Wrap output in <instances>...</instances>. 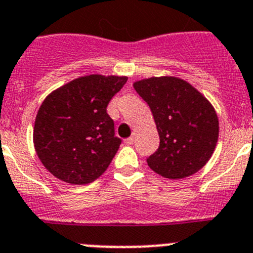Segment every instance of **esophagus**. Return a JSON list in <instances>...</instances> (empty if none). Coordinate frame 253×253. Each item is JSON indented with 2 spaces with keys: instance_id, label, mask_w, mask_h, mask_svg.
Returning a JSON list of instances; mask_svg holds the SVG:
<instances>
[{
  "instance_id": "34e87169",
  "label": "esophagus",
  "mask_w": 253,
  "mask_h": 253,
  "mask_svg": "<svg viewBox=\"0 0 253 253\" xmlns=\"http://www.w3.org/2000/svg\"><path fill=\"white\" fill-rule=\"evenodd\" d=\"M134 140H135V138L130 137V138H126V139L124 140V143H125V144H133Z\"/></svg>"
}]
</instances>
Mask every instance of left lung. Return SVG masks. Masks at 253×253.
Returning a JSON list of instances; mask_svg holds the SVG:
<instances>
[{
  "label": "left lung",
  "instance_id": "left-lung-1",
  "mask_svg": "<svg viewBox=\"0 0 253 253\" xmlns=\"http://www.w3.org/2000/svg\"><path fill=\"white\" fill-rule=\"evenodd\" d=\"M134 90L149 105L160 135L157 152L147 158L156 173L172 180L189 177L208 163L219 137L211 102L182 78L139 80Z\"/></svg>",
  "mask_w": 253,
  "mask_h": 253
}]
</instances>
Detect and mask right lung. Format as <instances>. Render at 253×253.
I'll list each match as a JSON object with an SVG mask.
<instances>
[{"instance_id":"add662e5","label":"right lung","mask_w":253,"mask_h":253,"mask_svg":"<svg viewBox=\"0 0 253 253\" xmlns=\"http://www.w3.org/2000/svg\"><path fill=\"white\" fill-rule=\"evenodd\" d=\"M126 76L87 75L58 87L38 110L33 140L40 162L58 180L91 184L106 171L122 140L106 107Z\"/></svg>"}]
</instances>
